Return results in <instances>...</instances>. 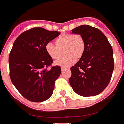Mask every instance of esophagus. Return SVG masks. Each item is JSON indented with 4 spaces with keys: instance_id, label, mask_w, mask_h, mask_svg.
Wrapping results in <instances>:
<instances>
[{
    "instance_id": "esophagus-1",
    "label": "esophagus",
    "mask_w": 124,
    "mask_h": 124,
    "mask_svg": "<svg viewBox=\"0 0 124 124\" xmlns=\"http://www.w3.org/2000/svg\"><path fill=\"white\" fill-rule=\"evenodd\" d=\"M65 70H67V68H65L64 67H61V71H65Z\"/></svg>"
}]
</instances>
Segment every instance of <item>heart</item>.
<instances>
[{"label": "heart", "instance_id": "b5f03b06", "mask_svg": "<svg viewBox=\"0 0 124 124\" xmlns=\"http://www.w3.org/2000/svg\"><path fill=\"white\" fill-rule=\"evenodd\" d=\"M56 45L48 42L45 46L47 54L53 59H57L63 50L65 56L57 60L55 63L62 67H68L73 65L77 59L82 56L85 51V41L80 34L64 33L57 37L54 40Z\"/></svg>", "mask_w": 124, "mask_h": 124}]
</instances>
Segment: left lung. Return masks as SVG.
Returning a JSON list of instances; mask_svg holds the SVG:
<instances>
[{"label":"left lung","mask_w":124,"mask_h":124,"mask_svg":"<svg viewBox=\"0 0 124 124\" xmlns=\"http://www.w3.org/2000/svg\"><path fill=\"white\" fill-rule=\"evenodd\" d=\"M71 31L82 36L85 47L79 61L71 67L70 84L82 96L98 95L107 86L112 76L114 59L111 45L96 28L82 25Z\"/></svg>","instance_id":"obj_1"}]
</instances>
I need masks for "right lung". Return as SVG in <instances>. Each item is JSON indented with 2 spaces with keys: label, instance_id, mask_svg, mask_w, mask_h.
<instances>
[{
  "label": "right lung",
  "instance_id": "add662e5",
  "mask_svg": "<svg viewBox=\"0 0 124 124\" xmlns=\"http://www.w3.org/2000/svg\"><path fill=\"white\" fill-rule=\"evenodd\" d=\"M59 35L56 31L33 28L22 33L13 44L9 56L10 79L18 91L30 101L44 102L53 93L61 69L54 66L47 70L53 61L45 46Z\"/></svg>",
  "mask_w": 124,
  "mask_h": 124
}]
</instances>
